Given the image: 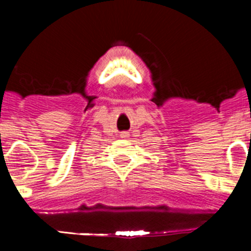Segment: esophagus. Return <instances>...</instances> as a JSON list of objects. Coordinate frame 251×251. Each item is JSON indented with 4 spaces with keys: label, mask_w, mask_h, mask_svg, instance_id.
<instances>
[{
    "label": "esophagus",
    "mask_w": 251,
    "mask_h": 251,
    "mask_svg": "<svg viewBox=\"0 0 251 251\" xmlns=\"http://www.w3.org/2000/svg\"><path fill=\"white\" fill-rule=\"evenodd\" d=\"M119 136H121L122 138H128V137H129V133H128V132H122L121 134H119Z\"/></svg>",
    "instance_id": "1"
}]
</instances>
